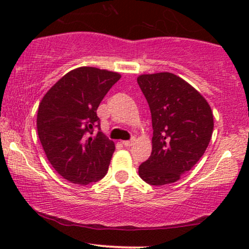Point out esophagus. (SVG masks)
<instances>
[{
  "mask_svg": "<svg viewBox=\"0 0 249 249\" xmlns=\"http://www.w3.org/2000/svg\"><path fill=\"white\" fill-rule=\"evenodd\" d=\"M134 142H136V139L132 138V139H130V141H124V142H123V145H124L125 147H130V146H132V145L134 144Z\"/></svg>",
  "mask_w": 249,
  "mask_h": 249,
  "instance_id": "obj_1",
  "label": "esophagus"
}]
</instances>
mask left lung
<instances>
[{
    "mask_svg": "<svg viewBox=\"0 0 249 249\" xmlns=\"http://www.w3.org/2000/svg\"><path fill=\"white\" fill-rule=\"evenodd\" d=\"M152 118V152L139 177L154 186L176 182L204 156L213 133L210 105L192 85L171 72L137 78Z\"/></svg>",
    "mask_w": 249,
    "mask_h": 249,
    "instance_id": "left-lung-1",
    "label": "left lung"
}]
</instances>
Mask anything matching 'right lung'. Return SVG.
<instances>
[{"mask_svg":"<svg viewBox=\"0 0 249 249\" xmlns=\"http://www.w3.org/2000/svg\"><path fill=\"white\" fill-rule=\"evenodd\" d=\"M121 75L82 67L63 76L45 93L37 113V132L48 160L73 184L103 179L115 142L101 131L97 108ZM95 128H99L92 136Z\"/></svg>","mask_w":249,"mask_h":249,"instance_id":"obj_1","label":"right lung"}]
</instances>
